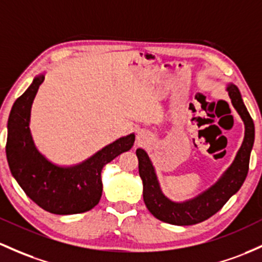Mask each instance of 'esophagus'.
<instances>
[{"label":"esophagus","mask_w":262,"mask_h":262,"mask_svg":"<svg viewBox=\"0 0 262 262\" xmlns=\"http://www.w3.org/2000/svg\"><path fill=\"white\" fill-rule=\"evenodd\" d=\"M143 139H144V138H143V136H142V134H140V136H139V137H138V140H139V142H140V140H143Z\"/></svg>","instance_id":"obj_1"}]
</instances>
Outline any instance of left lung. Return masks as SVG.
<instances>
[{
	"label": "left lung",
	"instance_id": "1",
	"mask_svg": "<svg viewBox=\"0 0 262 262\" xmlns=\"http://www.w3.org/2000/svg\"><path fill=\"white\" fill-rule=\"evenodd\" d=\"M226 92L231 99L232 107L236 109L243 119L245 136L234 162L210 188L185 201L169 199L160 188L157 171L148 153L142 148L137 149L139 175L143 182V199L151 215L160 221L180 226L199 224L216 214L245 182L249 171L250 154L254 146L255 125L236 85L229 83Z\"/></svg>",
	"mask_w": 262,
	"mask_h": 262
}]
</instances>
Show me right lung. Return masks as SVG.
<instances>
[{
    "label": "right lung",
    "instance_id": "obj_1",
    "mask_svg": "<svg viewBox=\"0 0 262 262\" xmlns=\"http://www.w3.org/2000/svg\"><path fill=\"white\" fill-rule=\"evenodd\" d=\"M45 73L34 77L27 91L13 103L7 123L6 155L10 170L27 196L43 210L57 215L93 209L102 196V169L134 144V133L105 145L74 165L51 162L38 150L30 129L31 108Z\"/></svg>",
    "mask_w": 262,
    "mask_h": 262
}]
</instances>
